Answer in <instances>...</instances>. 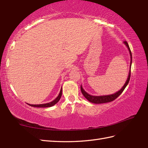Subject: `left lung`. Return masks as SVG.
I'll list each match as a JSON object with an SVG mask.
<instances>
[{
  "mask_svg": "<svg viewBox=\"0 0 148 148\" xmlns=\"http://www.w3.org/2000/svg\"><path fill=\"white\" fill-rule=\"evenodd\" d=\"M125 45L127 46V48L129 50V52H130V58H131V61H130V69H131V65H132V53L130 51V47L128 46V44L127 43V41H125L124 42ZM130 72H131V70H130L129 71V75H128V79L126 81V83H125L124 86L122 87V88L119 90L118 92H117L116 93H114V94H112V95H103V96H92V95H89L88 93H87L85 91H84L83 88V87L81 86V93H82L83 95H84V97H85V98L88 100L89 102L93 103H107V102H112L113 100H115L117 97H118L119 96V95L123 92V90H125V88L127 86V84L129 82L130 79Z\"/></svg>",
  "mask_w": 148,
  "mask_h": 148,
  "instance_id": "1",
  "label": "left lung"
}]
</instances>
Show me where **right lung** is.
Segmentation results:
<instances>
[{"label":"right lung","mask_w":148,"mask_h":148,"mask_svg":"<svg viewBox=\"0 0 148 148\" xmlns=\"http://www.w3.org/2000/svg\"><path fill=\"white\" fill-rule=\"evenodd\" d=\"M62 89L61 88L60 92L58 96L56 97V98L54 100H53L52 102L47 103H43V104H37V105L29 104V105L30 106H32V107H35V108H49V107H51L53 106H54L55 104H56V103L59 101L60 99V98H61V97H62Z\"/></svg>","instance_id":"add662e5"}]
</instances>
